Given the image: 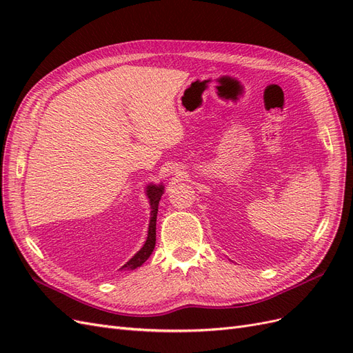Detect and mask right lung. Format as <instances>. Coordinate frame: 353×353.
<instances>
[{
    "mask_svg": "<svg viewBox=\"0 0 353 353\" xmlns=\"http://www.w3.org/2000/svg\"><path fill=\"white\" fill-rule=\"evenodd\" d=\"M163 194V185H148L147 188V196L150 199V208H152V216H150V225H148V237L145 244L143 245V249L138 252L134 258L126 262L122 270H135L138 266H141L148 258H150V254L153 253V249L156 245V218H157V210H159V201L160 197Z\"/></svg>",
    "mask_w": 353,
    "mask_h": 353,
    "instance_id": "1",
    "label": "right lung"
}]
</instances>
